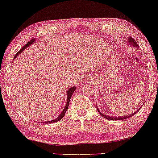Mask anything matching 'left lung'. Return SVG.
<instances>
[{
	"label": "left lung",
	"mask_w": 158,
	"mask_h": 158,
	"mask_svg": "<svg viewBox=\"0 0 158 158\" xmlns=\"http://www.w3.org/2000/svg\"><path fill=\"white\" fill-rule=\"evenodd\" d=\"M127 42L129 43V45H133L134 47H135V48H137L138 47V45H137V43H136V40L134 39L133 38H131L130 36V37L128 38V41ZM97 110H98V112L99 113V114L102 115V116H103V118H105L106 119H108V120H124V119H127V118H130V117H131V116H132L133 115H135L136 113L138 112V110H136V111H135V112H134V113H132V114L131 115H127V116H125V117H112V116H109V115H104V114H103V113H102V112H100V110H99V108H98L97 107Z\"/></svg>",
	"instance_id": "obj_1"
}]
</instances>
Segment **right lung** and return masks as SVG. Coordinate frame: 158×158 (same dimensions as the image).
<instances>
[{"instance_id":"1","label":"right lung","mask_w":158,"mask_h":158,"mask_svg":"<svg viewBox=\"0 0 158 158\" xmlns=\"http://www.w3.org/2000/svg\"><path fill=\"white\" fill-rule=\"evenodd\" d=\"M34 42H35V38H33V39H32L31 40H30L29 42H28V43H27V44H26V45L24 46V47H23L22 49H21V50H20L19 52H18L16 54V55H15V59L16 58V56H17L18 55H19V54H20L23 50H24V49H26V48H27V47H28V46H29V45H32V44H33V43H34ZM76 87H71V88H69V89H68V91H67V103H66V106H65V107H64V110H62L61 113L58 116L57 118H55V120L46 121V122H45V123H40L50 124V123L58 122V121L60 120L62 118H63L64 115H65V113H66V110H67V109H68V107H69V102H70V99H71L72 94H73V92H75V90H76Z\"/></svg>"}]
</instances>
